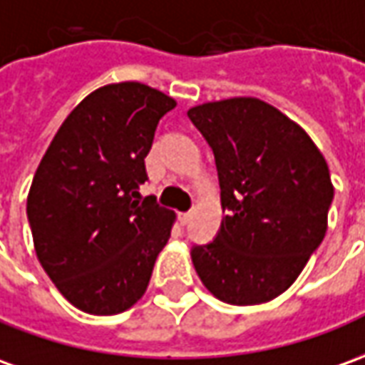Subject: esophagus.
<instances>
[{
    "label": "esophagus",
    "mask_w": 365,
    "mask_h": 365,
    "mask_svg": "<svg viewBox=\"0 0 365 365\" xmlns=\"http://www.w3.org/2000/svg\"><path fill=\"white\" fill-rule=\"evenodd\" d=\"M190 212H180V215H178V222H180V225L185 226V225H188V220H190Z\"/></svg>",
    "instance_id": "esophagus-1"
}]
</instances>
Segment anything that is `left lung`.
<instances>
[{
  "label": "left lung",
  "mask_w": 365,
  "mask_h": 365,
  "mask_svg": "<svg viewBox=\"0 0 365 365\" xmlns=\"http://www.w3.org/2000/svg\"><path fill=\"white\" fill-rule=\"evenodd\" d=\"M215 150L222 208L220 232L192 248L200 282L220 302L255 306L286 292L328 228L330 170L310 135L256 97L188 109Z\"/></svg>",
  "instance_id": "1"
}]
</instances>
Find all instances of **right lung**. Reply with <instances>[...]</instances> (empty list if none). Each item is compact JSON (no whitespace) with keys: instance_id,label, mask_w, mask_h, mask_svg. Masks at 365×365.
<instances>
[{"instance_id":"1","label":"right lung","mask_w":365,"mask_h":365,"mask_svg":"<svg viewBox=\"0 0 365 365\" xmlns=\"http://www.w3.org/2000/svg\"><path fill=\"white\" fill-rule=\"evenodd\" d=\"M175 107L145 83L103 85L67 115L35 170V255L81 312L120 314L147 292L177 215L139 188L158 120Z\"/></svg>"}]
</instances>
